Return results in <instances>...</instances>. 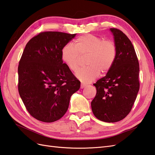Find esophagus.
Masks as SVG:
<instances>
[{"instance_id": "obj_1", "label": "esophagus", "mask_w": 155, "mask_h": 155, "mask_svg": "<svg viewBox=\"0 0 155 155\" xmlns=\"http://www.w3.org/2000/svg\"><path fill=\"white\" fill-rule=\"evenodd\" d=\"M86 86V84H84V83H81V88H84L85 86Z\"/></svg>"}]
</instances>
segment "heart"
Segmentation results:
<instances>
[{
    "instance_id": "b5f03b06",
    "label": "heart",
    "mask_w": 155,
    "mask_h": 155,
    "mask_svg": "<svg viewBox=\"0 0 155 155\" xmlns=\"http://www.w3.org/2000/svg\"><path fill=\"white\" fill-rule=\"evenodd\" d=\"M117 46L111 39L104 38L92 34H86L78 37L73 45H64L61 51L63 62L69 69L75 72L80 67L82 57L88 56V67L78 70L76 77L81 82H91L102 73L108 72L116 61Z\"/></svg>"
}]
</instances>
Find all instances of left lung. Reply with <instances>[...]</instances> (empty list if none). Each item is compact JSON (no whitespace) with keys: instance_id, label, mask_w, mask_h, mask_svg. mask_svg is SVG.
<instances>
[{"instance_id":"left-lung-1","label":"left lung","mask_w":155,"mask_h":155,"mask_svg":"<svg viewBox=\"0 0 155 155\" xmlns=\"http://www.w3.org/2000/svg\"><path fill=\"white\" fill-rule=\"evenodd\" d=\"M117 46L111 69L94 86L96 95L91 102L92 112L102 121L114 123L130 112L139 90V64L134 47L123 31L110 28Z\"/></svg>"}]
</instances>
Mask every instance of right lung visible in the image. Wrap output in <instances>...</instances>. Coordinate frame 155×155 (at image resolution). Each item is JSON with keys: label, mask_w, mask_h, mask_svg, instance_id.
Wrapping results in <instances>:
<instances>
[{"label": "right lung", "mask_w": 155, "mask_h": 155, "mask_svg": "<svg viewBox=\"0 0 155 155\" xmlns=\"http://www.w3.org/2000/svg\"><path fill=\"white\" fill-rule=\"evenodd\" d=\"M76 34L43 31L28 42L18 68L19 94L26 110L47 123L62 117L81 82L61 59L63 47Z\"/></svg>", "instance_id": "1"}]
</instances>
